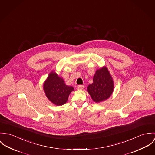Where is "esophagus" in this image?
Returning a JSON list of instances; mask_svg holds the SVG:
<instances>
[{
	"instance_id": "34e87169",
	"label": "esophagus",
	"mask_w": 155,
	"mask_h": 155,
	"mask_svg": "<svg viewBox=\"0 0 155 155\" xmlns=\"http://www.w3.org/2000/svg\"><path fill=\"white\" fill-rule=\"evenodd\" d=\"M84 85H79V86L77 87V88H78V90H83V89H84Z\"/></svg>"
}]
</instances>
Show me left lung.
I'll return each mask as SVG.
<instances>
[{
	"instance_id": "1",
	"label": "left lung",
	"mask_w": 155,
	"mask_h": 155,
	"mask_svg": "<svg viewBox=\"0 0 155 155\" xmlns=\"http://www.w3.org/2000/svg\"><path fill=\"white\" fill-rule=\"evenodd\" d=\"M87 90L96 103L104 101L110 96L114 91V81L106 68L96 71L93 83L88 86Z\"/></svg>"
}]
</instances>
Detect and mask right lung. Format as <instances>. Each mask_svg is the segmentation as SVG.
<instances>
[{
	"instance_id": "add662e5",
	"label": "right lung",
	"mask_w": 155,
	"mask_h": 155,
	"mask_svg": "<svg viewBox=\"0 0 155 155\" xmlns=\"http://www.w3.org/2000/svg\"><path fill=\"white\" fill-rule=\"evenodd\" d=\"M43 88L48 99L57 106L66 103L70 93L74 90L72 86H67L64 80L53 71L45 82Z\"/></svg>"
}]
</instances>
